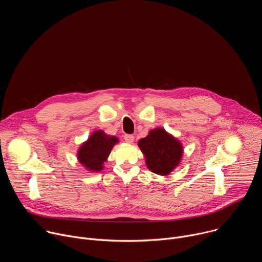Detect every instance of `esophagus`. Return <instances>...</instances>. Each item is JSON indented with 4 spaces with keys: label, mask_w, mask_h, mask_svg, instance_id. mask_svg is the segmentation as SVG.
I'll use <instances>...</instances> for the list:
<instances>
[{
    "label": "esophagus",
    "mask_w": 262,
    "mask_h": 262,
    "mask_svg": "<svg viewBox=\"0 0 262 262\" xmlns=\"http://www.w3.org/2000/svg\"><path fill=\"white\" fill-rule=\"evenodd\" d=\"M134 139H135V137L133 135H124V140L126 143H129V144L133 143Z\"/></svg>",
    "instance_id": "esophagus-1"
}]
</instances>
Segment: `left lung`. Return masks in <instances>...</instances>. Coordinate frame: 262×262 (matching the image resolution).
I'll use <instances>...</instances> for the list:
<instances>
[{"label":"left lung","instance_id":"left-lung-1","mask_svg":"<svg viewBox=\"0 0 262 262\" xmlns=\"http://www.w3.org/2000/svg\"><path fill=\"white\" fill-rule=\"evenodd\" d=\"M151 172L168 175L180 163L183 154L181 143L164 128H155L138 142Z\"/></svg>","mask_w":262,"mask_h":262}]
</instances>
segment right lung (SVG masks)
Here are the masks:
<instances>
[{
	"mask_svg": "<svg viewBox=\"0 0 262 262\" xmlns=\"http://www.w3.org/2000/svg\"><path fill=\"white\" fill-rule=\"evenodd\" d=\"M116 143H118L116 137L96 130L79 148L78 160L88 171L98 172L103 169V163L106 162Z\"/></svg>",
	"mask_w": 262,
	"mask_h": 262,
	"instance_id": "add662e5",
	"label": "right lung"
}]
</instances>
